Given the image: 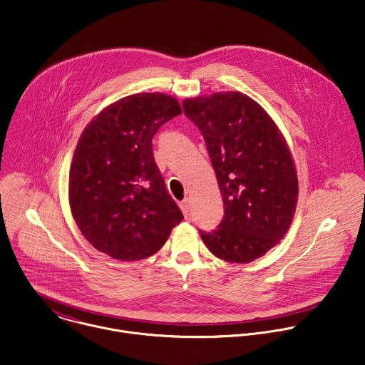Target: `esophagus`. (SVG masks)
<instances>
[{
  "instance_id": "esophagus-1",
  "label": "esophagus",
  "mask_w": 365,
  "mask_h": 365,
  "mask_svg": "<svg viewBox=\"0 0 365 365\" xmlns=\"http://www.w3.org/2000/svg\"><path fill=\"white\" fill-rule=\"evenodd\" d=\"M180 209H182V212H183V215H185V217H187L189 215H190V200L189 199H185L183 202H180Z\"/></svg>"
}]
</instances>
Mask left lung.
<instances>
[{
    "label": "left lung",
    "instance_id": "1",
    "mask_svg": "<svg viewBox=\"0 0 365 365\" xmlns=\"http://www.w3.org/2000/svg\"><path fill=\"white\" fill-rule=\"evenodd\" d=\"M185 113L203 133L225 216L205 246L220 260L250 263L286 236L299 179L289 143L264 108L239 91L186 98Z\"/></svg>",
    "mask_w": 365,
    "mask_h": 365
}]
</instances>
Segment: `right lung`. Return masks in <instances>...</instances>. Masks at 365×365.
<instances>
[{"mask_svg":"<svg viewBox=\"0 0 365 365\" xmlns=\"http://www.w3.org/2000/svg\"><path fill=\"white\" fill-rule=\"evenodd\" d=\"M180 113L172 95L133 93L105 106L79 136L69 168L71 213L83 237L112 259L155 255L183 220L152 152L158 129Z\"/></svg>","mask_w":365,"mask_h":365,"instance_id":"right-lung-1","label":"right lung"}]
</instances>
